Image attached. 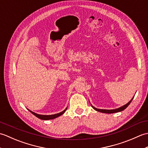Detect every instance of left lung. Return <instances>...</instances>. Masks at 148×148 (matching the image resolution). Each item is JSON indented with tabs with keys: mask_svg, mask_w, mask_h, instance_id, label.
Segmentation results:
<instances>
[{
	"mask_svg": "<svg viewBox=\"0 0 148 148\" xmlns=\"http://www.w3.org/2000/svg\"><path fill=\"white\" fill-rule=\"evenodd\" d=\"M134 97L129 102H128L127 103H126V104L123 106L121 107H120V108H117V109H97L96 108H95V107H93L92 104H91V106H92V108L95 110V111H99V112H102V113H108V114H112V113H115V112H121L122 111H123L124 109H126L127 107L129 106L130 103H131L132 100H133ZM90 102V101H89Z\"/></svg>",
	"mask_w": 148,
	"mask_h": 148,
	"instance_id": "left-lung-1",
	"label": "left lung"
}]
</instances>
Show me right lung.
Segmentation results:
<instances>
[{
    "mask_svg": "<svg viewBox=\"0 0 148 148\" xmlns=\"http://www.w3.org/2000/svg\"><path fill=\"white\" fill-rule=\"evenodd\" d=\"M67 108H66L64 111L59 112V113H57V114H51V115H43V114H37V113L34 112L33 111H31L30 110L28 109L29 111L32 112V114H33L34 116H36V117H37L38 118L40 119H42V120H49V119H55V118H56L59 117V116H60L61 115H62L65 112L66 110H67Z\"/></svg>",
    "mask_w": 148,
    "mask_h": 148,
    "instance_id": "add662e5",
    "label": "right lung"
}]
</instances>
